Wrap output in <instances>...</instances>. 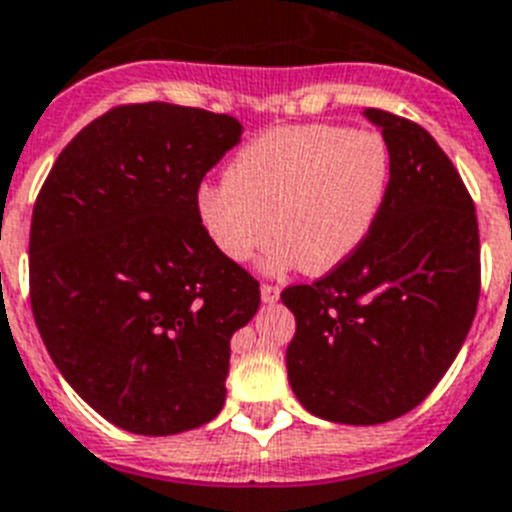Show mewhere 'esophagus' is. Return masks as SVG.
<instances>
[{
	"mask_svg": "<svg viewBox=\"0 0 512 512\" xmlns=\"http://www.w3.org/2000/svg\"><path fill=\"white\" fill-rule=\"evenodd\" d=\"M260 296H262V301H265V304H275V301H278V296H281V288L273 286V283H262Z\"/></svg>",
	"mask_w": 512,
	"mask_h": 512,
	"instance_id": "34e87169",
	"label": "esophagus"
}]
</instances>
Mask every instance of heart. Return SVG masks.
<instances>
[{
	"label": "heart",
	"mask_w": 512,
	"mask_h": 512,
	"mask_svg": "<svg viewBox=\"0 0 512 512\" xmlns=\"http://www.w3.org/2000/svg\"><path fill=\"white\" fill-rule=\"evenodd\" d=\"M391 151L376 131L345 126L270 128L237 151L226 180L206 182L195 211L224 257L247 262L278 237L270 270L340 268L361 250L384 208Z\"/></svg>",
	"instance_id": "1"
}]
</instances>
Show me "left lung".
Returning <instances> with one entry per match:
<instances>
[{
  "mask_svg": "<svg viewBox=\"0 0 512 512\" xmlns=\"http://www.w3.org/2000/svg\"><path fill=\"white\" fill-rule=\"evenodd\" d=\"M366 118L391 151L379 221L340 268L281 293L296 317L293 394L345 425L389 422L428 397L469 335L482 281L474 201L446 151L407 118Z\"/></svg>",
  "mask_w": 512,
  "mask_h": 512,
  "instance_id": "8db88e82",
  "label": "left lung"
}]
</instances>
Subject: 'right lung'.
Wrapping results in <instances>:
<instances>
[{
	"label": "right lung",
	"instance_id": "obj_1",
	"mask_svg": "<svg viewBox=\"0 0 512 512\" xmlns=\"http://www.w3.org/2000/svg\"><path fill=\"white\" fill-rule=\"evenodd\" d=\"M242 123L118 105L53 162L30 221V306L92 410L136 435L201 428L226 399L231 335L260 283L206 237L195 195Z\"/></svg>",
	"mask_w": 512,
	"mask_h": 512
}]
</instances>
